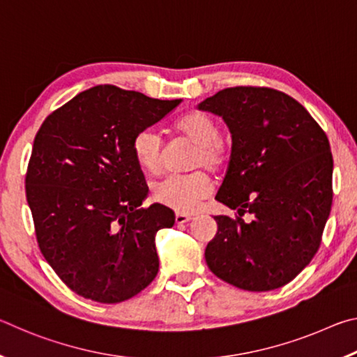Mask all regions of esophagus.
<instances>
[{"instance_id":"esophagus-1","label":"esophagus","mask_w":357,"mask_h":357,"mask_svg":"<svg viewBox=\"0 0 357 357\" xmlns=\"http://www.w3.org/2000/svg\"><path fill=\"white\" fill-rule=\"evenodd\" d=\"M174 220H176L178 225H183V223H187L192 220L190 215H185V214H176V217H174Z\"/></svg>"}]
</instances>
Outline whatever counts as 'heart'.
Listing matches in <instances>:
<instances>
[{"label": "heart", "mask_w": 357, "mask_h": 357, "mask_svg": "<svg viewBox=\"0 0 357 357\" xmlns=\"http://www.w3.org/2000/svg\"><path fill=\"white\" fill-rule=\"evenodd\" d=\"M176 130L187 140L195 143L192 154V168L220 170L225 164L227 153L220 142V128L208 114L195 112L185 114L176 123ZM132 151L137 164L149 173L160 172L164 164V142L159 132L143 129L132 140ZM211 181L203 172L190 174H168L153 185V198L179 214H192L211 193Z\"/></svg>", "instance_id": "obj_1"}]
</instances>
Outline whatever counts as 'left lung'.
Masks as SVG:
<instances>
[{"label":"left lung","mask_w":357,"mask_h":357,"mask_svg":"<svg viewBox=\"0 0 357 357\" xmlns=\"http://www.w3.org/2000/svg\"><path fill=\"white\" fill-rule=\"evenodd\" d=\"M197 108L220 116L231 134L215 200L239 214L214 217L217 233L204 250L209 269L247 291L287 285L315 257L331 213L328 137L298 100L271 88H227Z\"/></svg>","instance_id":"obj_1"}]
</instances>
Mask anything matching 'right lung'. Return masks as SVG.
<instances>
[{"label": "right lung", "instance_id": "right-lung-1", "mask_svg": "<svg viewBox=\"0 0 357 357\" xmlns=\"http://www.w3.org/2000/svg\"><path fill=\"white\" fill-rule=\"evenodd\" d=\"M181 102L98 84L42 123L26 200L42 255L78 296L116 304L155 279V233L174 225V213L142 208L148 187L132 140Z\"/></svg>", "mask_w": 357, "mask_h": 357}]
</instances>
